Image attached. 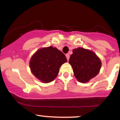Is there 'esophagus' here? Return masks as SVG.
<instances>
[{"label": "esophagus", "mask_w": 120, "mask_h": 120, "mask_svg": "<svg viewBox=\"0 0 120 120\" xmlns=\"http://www.w3.org/2000/svg\"><path fill=\"white\" fill-rule=\"evenodd\" d=\"M66 57H67V60H68V61L69 60V57H70V55L69 53H67V54H66Z\"/></svg>", "instance_id": "esophagus-1"}]
</instances>
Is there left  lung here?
<instances>
[{
  "label": "left lung",
  "instance_id": "obj_1",
  "mask_svg": "<svg viewBox=\"0 0 120 120\" xmlns=\"http://www.w3.org/2000/svg\"><path fill=\"white\" fill-rule=\"evenodd\" d=\"M74 76L81 83H86L99 73L101 62L92 51L78 47L73 50L70 57Z\"/></svg>",
  "mask_w": 120,
  "mask_h": 120
}]
</instances>
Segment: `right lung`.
Here are the masks:
<instances>
[{
    "instance_id": "1",
    "label": "right lung",
    "mask_w": 120,
    "mask_h": 120,
    "mask_svg": "<svg viewBox=\"0 0 120 120\" xmlns=\"http://www.w3.org/2000/svg\"><path fill=\"white\" fill-rule=\"evenodd\" d=\"M67 61L65 55L53 46L37 51L30 60V68L34 76L43 83H49L55 79L59 69Z\"/></svg>"
}]
</instances>
